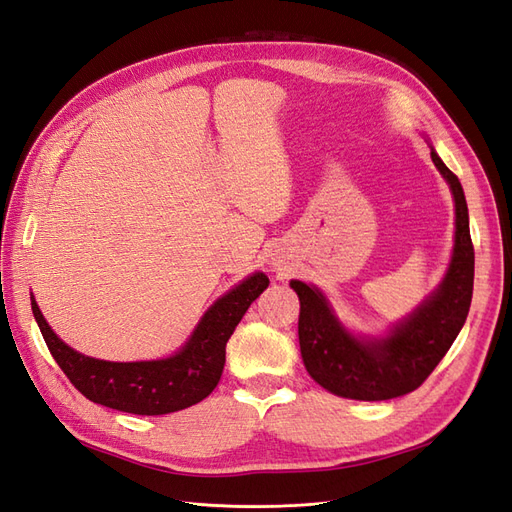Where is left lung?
I'll return each mask as SVG.
<instances>
[{"label":"left lung","instance_id":"obj_1","mask_svg":"<svg viewBox=\"0 0 512 512\" xmlns=\"http://www.w3.org/2000/svg\"><path fill=\"white\" fill-rule=\"evenodd\" d=\"M431 160L455 198V247L442 284L384 337H354L337 320L327 297L292 280L299 294V344L305 369L333 395L384 401L421 386L453 346L468 318L474 288V245L468 205L455 173L431 149Z\"/></svg>","mask_w":512,"mask_h":512}]
</instances>
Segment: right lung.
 Wrapping results in <instances>:
<instances>
[{"label":"right lung","mask_w":512,"mask_h":512,"mask_svg":"<svg viewBox=\"0 0 512 512\" xmlns=\"http://www.w3.org/2000/svg\"><path fill=\"white\" fill-rule=\"evenodd\" d=\"M269 286L265 273H254L215 301L185 346L168 359L113 363L72 350L53 333L36 299L32 312L53 359L68 380L94 404L119 412L156 416L190 408L218 386L226 342L260 292Z\"/></svg>","instance_id":"1"}]
</instances>
